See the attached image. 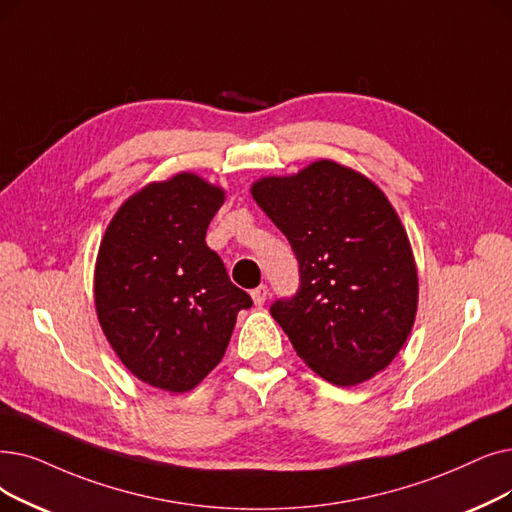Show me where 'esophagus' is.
Instances as JSON below:
<instances>
[{
	"label": "esophagus",
	"mask_w": 512,
	"mask_h": 512,
	"mask_svg": "<svg viewBox=\"0 0 512 512\" xmlns=\"http://www.w3.org/2000/svg\"><path fill=\"white\" fill-rule=\"evenodd\" d=\"M268 295H270V291H268V286H265V284H259L257 288H253V291H251V297H253L255 305H259V307L265 303Z\"/></svg>",
	"instance_id": "esophagus-1"
}]
</instances>
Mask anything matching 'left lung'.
I'll return each mask as SVG.
<instances>
[{
  "label": "left lung",
  "instance_id": "1",
  "mask_svg": "<svg viewBox=\"0 0 512 512\" xmlns=\"http://www.w3.org/2000/svg\"><path fill=\"white\" fill-rule=\"evenodd\" d=\"M253 198L291 242L299 288L270 314L299 358L339 387L385 370L406 343L418 278L406 230L364 175L318 161L265 177Z\"/></svg>",
  "mask_w": 512,
  "mask_h": 512
}]
</instances>
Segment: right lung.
<instances>
[{"label":"right lung","mask_w":512,"mask_h":512,"mask_svg":"<svg viewBox=\"0 0 512 512\" xmlns=\"http://www.w3.org/2000/svg\"><path fill=\"white\" fill-rule=\"evenodd\" d=\"M221 203L224 190L180 173L133 194L100 244L98 320L129 372L157 389L201 383L253 305L205 242Z\"/></svg>","instance_id":"1"}]
</instances>
